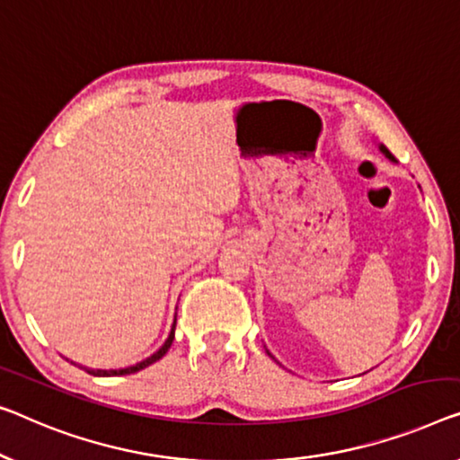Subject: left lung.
Returning <instances> with one entry per match:
<instances>
[{
    "label": "left lung",
    "mask_w": 460,
    "mask_h": 460,
    "mask_svg": "<svg viewBox=\"0 0 460 460\" xmlns=\"http://www.w3.org/2000/svg\"><path fill=\"white\" fill-rule=\"evenodd\" d=\"M380 150H382V153H384V155H386V156H388V159H394V156H393V155H390V150H386V148H384V146H380Z\"/></svg>",
    "instance_id": "1"
}]
</instances>
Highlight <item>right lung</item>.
<instances>
[{"mask_svg": "<svg viewBox=\"0 0 460 460\" xmlns=\"http://www.w3.org/2000/svg\"><path fill=\"white\" fill-rule=\"evenodd\" d=\"M173 337H175V322H173V328H171V334H169V339L164 341V345L159 349V351H156L155 355H150L148 359H144V361H140V363H136V366H129V367H123V369H86L88 374H93V376H128V374H134V372H140V369H144V367H148L150 363H155V361H159L164 353L169 351V347H171V342H173Z\"/></svg>", "mask_w": 460, "mask_h": 460, "instance_id": "obj_1", "label": "right lung"}]
</instances>
